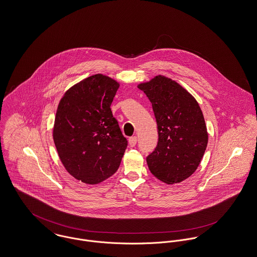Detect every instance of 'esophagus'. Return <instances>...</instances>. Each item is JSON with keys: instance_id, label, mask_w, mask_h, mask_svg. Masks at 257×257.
Wrapping results in <instances>:
<instances>
[{"instance_id": "1", "label": "esophagus", "mask_w": 257, "mask_h": 257, "mask_svg": "<svg viewBox=\"0 0 257 257\" xmlns=\"http://www.w3.org/2000/svg\"><path fill=\"white\" fill-rule=\"evenodd\" d=\"M136 144H137V137L136 136H133V137L129 138V145H130V147H135Z\"/></svg>"}]
</instances>
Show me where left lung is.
I'll use <instances>...</instances> for the list:
<instances>
[{
    "mask_svg": "<svg viewBox=\"0 0 257 257\" xmlns=\"http://www.w3.org/2000/svg\"><path fill=\"white\" fill-rule=\"evenodd\" d=\"M138 88L152 102L158 123V145L147 157L149 169L164 183L182 182L197 170L208 142L198 101L175 81L160 75Z\"/></svg>",
    "mask_w": 257,
    "mask_h": 257,
    "instance_id": "left-lung-1",
    "label": "left lung"
}]
</instances>
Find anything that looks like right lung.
<instances>
[{
    "label": "right lung",
    "mask_w": 257,
    "mask_h": 257,
    "mask_svg": "<svg viewBox=\"0 0 257 257\" xmlns=\"http://www.w3.org/2000/svg\"><path fill=\"white\" fill-rule=\"evenodd\" d=\"M119 84L96 74L70 88L59 101L54 142L59 158L73 177L98 184L118 169L128 141L110 104Z\"/></svg>",
    "instance_id": "1"
}]
</instances>
